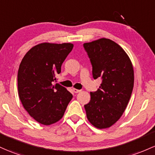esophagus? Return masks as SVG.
Returning a JSON list of instances; mask_svg holds the SVG:
<instances>
[{
    "instance_id": "esophagus-1",
    "label": "esophagus",
    "mask_w": 155,
    "mask_h": 155,
    "mask_svg": "<svg viewBox=\"0 0 155 155\" xmlns=\"http://www.w3.org/2000/svg\"><path fill=\"white\" fill-rule=\"evenodd\" d=\"M73 91H74L75 93H79V92H81L80 90L76 89V88H74V89H73Z\"/></svg>"
}]
</instances>
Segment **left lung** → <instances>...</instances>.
<instances>
[{
    "label": "left lung",
    "instance_id": "obj_1",
    "mask_svg": "<svg viewBox=\"0 0 155 155\" xmlns=\"http://www.w3.org/2000/svg\"><path fill=\"white\" fill-rule=\"evenodd\" d=\"M93 66L94 79L102 83L91 92V101L84 105L87 118L98 129L115 124L125 111L134 86V70L130 57L118 44L107 38L84 43Z\"/></svg>",
    "mask_w": 155,
    "mask_h": 155
}]
</instances>
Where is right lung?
<instances>
[{
  "instance_id": "1",
  "label": "right lung",
  "mask_w": 155,
  "mask_h": 155,
  "mask_svg": "<svg viewBox=\"0 0 155 155\" xmlns=\"http://www.w3.org/2000/svg\"><path fill=\"white\" fill-rule=\"evenodd\" d=\"M74 44L42 42L32 47L20 62L18 95L30 116L41 124L57 123L63 117L73 95L64 87L53 84Z\"/></svg>"
}]
</instances>
